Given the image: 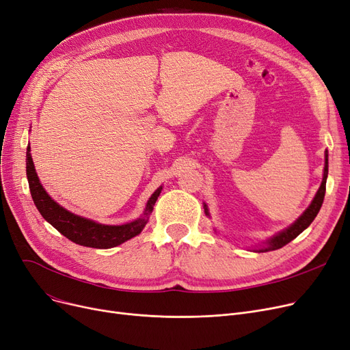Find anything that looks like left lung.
<instances>
[{"mask_svg":"<svg viewBox=\"0 0 350 350\" xmlns=\"http://www.w3.org/2000/svg\"><path fill=\"white\" fill-rule=\"evenodd\" d=\"M326 178H327V151H326V159H325V173H323L322 185H321V187H319V190H317V193L314 196L313 202L310 203V206L306 208V211L303 213V215L291 227H287L286 230H283L278 236L270 239L267 241V246L265 249H260L259 252L278 250V249L286 246L287 243H291L293 239H296L303 230L308 229V227L310 226V223L317 216L319 210H321V207H322V203H323V199H325V193H326ZM204 211H206V215H208L206 204H204Z\"/></svg>","mask_w":350,"mask_h":350,"instance_id":"obj_1","label":"left lung"}]
</instances>
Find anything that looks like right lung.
Returning a JSON list of instances; mask_svg holds the SVG:
<instances>
[{
    "label": "right lung",
    "instance_id": "obj_1",
    "mask_svg": "<svg viewBox=\"0 0 350 350\" xmlns=\"http://www.w3.org/2000/svg\"><path fill=\"white\" fill-rule=\"evenodd\" d=\"M29 151H31V148H29L28 144L27 178L34 204L45 220H47L53 227H55V229L63 236H66L68 240L74 241L75 245L94 249H110L130 240L134 236L140 234V232L144 229L148 216L151 215V211H153L157 197L161 193V187H159L153 194H151L150 200L147 202L146 210L140 219L121 226L100 224L93 220L74 215V213H70L68 210L63 208L51 199L40 183Z\"/></svg>",
    "mask_w": 350,
    "mask_h": 350
}]
</instances>
